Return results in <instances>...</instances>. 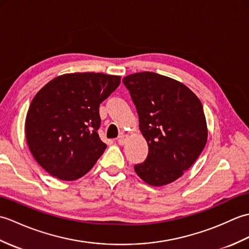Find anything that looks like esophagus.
I'll return each mask as SVG.
<instances>
[{"label": "esophagus", "instance_id": "esophagus-1", "mask_svg": "<svg viewBox=\"0 0 249 249\" xmlns=\"http://www.w3.org/2000/svg\"><path fill=\"white\" fill-rule=\"evenodd\" d=\"M127 140H128V136L125 135V134H122V135L119 136L118 143H119L120 145H123V144L126 143V141H127Z\"/></svg>", "mask_w": 249, "mask_h": 249}]
</instances>
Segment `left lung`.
<instances>
[{
  "mask_svg": "<svg viewBox=\"0 0 249 249\" xmlns=\"http://www.w3.org/2000/svg\"><path fill=\"white\" fill-rule=\"evenodd\" d=\"M149 145L146 160L135 165L152 186L176 181L193 166L208 140L202 104L193 91L172 78L142 71L123 78Z\"/></svg>",
  "mask_w": 249,
  "mask_h": 249,
  "instance_id": "8db88e82",
  "label": "left lung"
}]
</instances>
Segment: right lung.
Listing matches in <instances>:
<instances>
[{
	"instance_id": "1",
	"label": "right lung",
	"mask_w": 249,
	"mask_h": 249,
	"mask_svg": "<svg viewBox=\"0 0 249 249\" xmlns=\"http://www.w3.org/2000/svg\"><path fill=\"white\" fill-rule=\"evenodd\" d=\"M121 77L102 72L65 73L52 79L32 100L25 137L35 160L62 181L88 173L107 144L100 140L99 105Z\"/></svg>"
}]
</instances>
